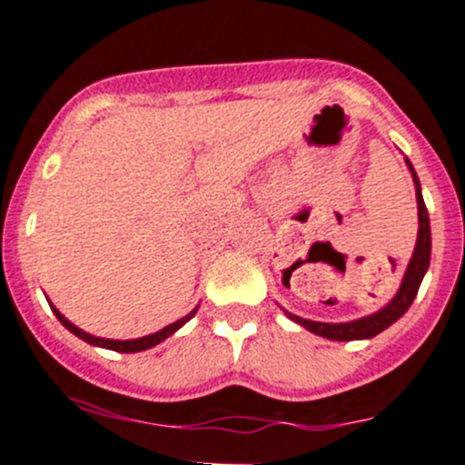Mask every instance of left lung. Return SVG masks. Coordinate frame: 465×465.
I'll return each mask as SVG.
<instances>
[{"mask_svg":"<svg viewBox=\"0 0 465 465\" xmlns=\"http://www.w3.org/2000/svg\"><path fill=\"white\" fill-rule=\"evenodd\" d=\"M406 164L411 167L415 181V199H418V218H420V229H418V242H415L413 259L409 263V271L403 275L401 286H399L397 296L388 302L381 312L371 316H364V319L351 321V323H319V321H307L301 316H293L286 312V316L296 323H301L302 328H307L310 332L321 337H328V340L337 341H351V340H370V337L379 335L385 328L394 323L397 319H401L406 314L411 305H413L415 296H418V289L422 284V277L429 268V259H431V229H429V213L424 206L422 193H420V181L418 173H415L413 164L406 160Z\"/></svg>","mask_w":465,"mask_h":465,"instance_id":"8db88e82","label":"left lung"}]
</instances>
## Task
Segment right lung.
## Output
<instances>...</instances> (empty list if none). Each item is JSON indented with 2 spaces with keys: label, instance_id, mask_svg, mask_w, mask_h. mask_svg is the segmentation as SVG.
Segmentation results:
<instances>
[{
  "label": "right lung",
  "instance_id": "1",
  "mask_svg": "<svg viewBox=\"0 0 465 465\" xmlns=\"http://www.w3.org/2000/svg\"><path fill=\"white\" fill-rule=\"evenodd\" d=\"M52 312H54L56 319L62 321V325H66V328H68V331L73 332V335H77V337H80V340L89 341V344H94V346H103V349L119 351V353H137V351H146V349H151V346L160 344V341L167 340L169 335H173V332L179 331V328H181V325L185 323V321H190V319H193L194 314H197V307H194V310L190 312L188 316H183V319H179V321H176V323L167 325V328H163V331H160V332H153V335H146V337H140V340H128V341H119V340H103V337H94V335H89V332L80 331V328H77V325H73L71 321H68L66 316H64L62 312H59V310H54V307H52Z\"/></svg>",
  "mask_w": 465,
  "mask_h": 465
}]
</instances>
